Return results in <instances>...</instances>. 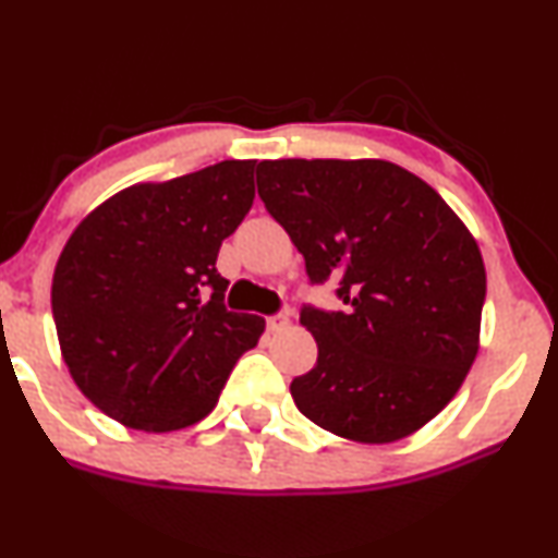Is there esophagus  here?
Wrapping results in <instances>:
<instances>
[{"instance_id":"1","label":"esophagus","mask_w":558,"mask_h":558,"mask_svg":"<svg viewBox=\"0 0 558 558\" xmlns=\"http://www.w3.org/2000/svg\"><path fill=\"white\" fill-rule=\"evenodd\" d=\"M291 328V317L286 315V312H278V315H270L267 317V330L272 332H283Z\"/></svg>"}]
</instances>
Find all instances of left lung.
<instances>
[{"label": "left lung", "instance_id": "obj_1", "mask_svg": "<svg viewBox=\"0 0 558 558\" xmlns=\"http://www.w3.org/2000/svg\"><path fill=\"white\" fill-rule=\"evenodd\" d=\"M259 196L345 312L301 310L317 364L299 412L356 444H393L462 388L480 349L485 265L457 213L386 159H265Z\"/></svg>", "mask_w": 558, "mask_h": 558}]
</instances>
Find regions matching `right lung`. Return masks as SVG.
I'll use <instances>...</instances> for the list:
<instances>
[{
	"label": "right lung",
	"mask_w": 558,
	"mask_h": 558,
	"mask_svg": "<svg viewBox=\"0 0 558 558\" xmlns=\"http://www.w3.org/2000/svg\"><path fill=\"white\" fill-rule=\"evenodd\" d=\"M257 159L136 183L73 230L52 280L62 360L107 417L146 433L194 425L265 332L228 312L215 262L254 202Z\"/></svg>",
	"instance_id": "right-lung-1"
}]
</instances>
